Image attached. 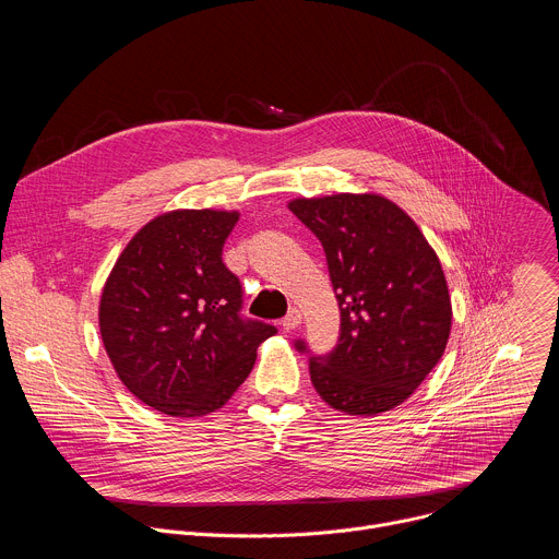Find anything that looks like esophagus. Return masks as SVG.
<instances>
[{
	"label": "esophagus",
	"mask_w": 559,
	"mask_h": 559,
	"mask_svg": "<svg viewBox=\"0 0 559 559\" xmlns=\"http://www.w3.org/2000/svg\"><path fill=\"white\" fill-rule=\"evenodd\" d=\"M300 318H302V316H300V311H298L296 307H292V309L287 311V316L283 318V330H285V332L296 330V328L300 325Z\"/></svg>",
	"instance_id": "esophagus-1"
}]
</instances>
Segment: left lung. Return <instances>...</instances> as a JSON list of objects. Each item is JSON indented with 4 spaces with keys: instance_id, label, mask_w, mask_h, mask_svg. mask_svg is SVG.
<instances>
[{
    "instance_id": "8db88e82",
    "label": "left lung",
    "mask_w": 559,
    "mask_h": 559,
    "mask_svg": "<svg viewBox=\"0 0 559 559\" xmlns=\"http://www.w3.org/2000/svg\"><path fill=\"white\" fill-rule=\"evenodd\" d=\"M289 210L323 243L341 309L338 345L309 356L311 384L349 416L405 403L444 354L451 298L414 218L380 194L294 199ZM307 352L305 341H296Z\"/></svg>"
}]
</instances>
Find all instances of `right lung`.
I'll use <instances>...</instances> for the list:
<instances>
[{"mask_svg":"<svg viewBox=\"0 0 559 559\" xmlns=\"http://www.w3.org/2000/svg\"><path fill=\"white\" fill-rule=\"evenodd\" d=\"M238 212L175 210L145 223L117 259L99 302L108 358L141 403L197 418L250 376L274 325L241 316L243 289L223 263Z\"/></svg>","mask_w":559,"mask_h":559,"instance_id":"add662e5","label":"right lung"}]
</instances>
